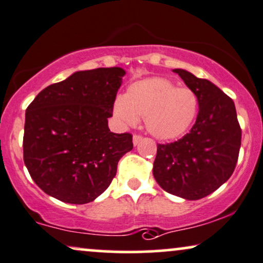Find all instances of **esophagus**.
<instances>
[{"label": "esophagus", "mask_w": 263, "mask_h": 263, "mask_svg": "<svg viewBox=\"0 0 263 263\" xmlns=\"http://www.w3.org/2000/svg\"><path fill=\"white\" fill-rule=\"evenodd\" d=\"M142 140V137L141 135H138V134H135L134 137H133V144L135 145V146H137V145L139 144V142H140Z\"/></svg>", "instance_id": "esophagus-1"}]
</instances>
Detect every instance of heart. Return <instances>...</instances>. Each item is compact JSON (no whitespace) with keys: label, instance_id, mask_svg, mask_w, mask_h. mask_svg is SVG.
<instances>
[{"label":"heart","instance_id":"1","mask_svg":"<svg viewBox=\"0 0 263 263\" xmlns=\"http://www.w3.org/2000/svg\"><path fill=\"white\" fill-rule=\"evenodd\" d=\"M199 101L189 87H178L164 78H148L132 84L124 97H117L113 112L126 125H135L139 117L152 137L173 140L181 137L195 121Z\"/></svg>","mask_w":263,"mask_h":263}]
</instances>
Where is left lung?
I'll list each match as a JSON object with an SVG mask.
<instances>
[{"label": "left lung", "mask_w": 263, "mask_h": 263, "mask_svg": "<svg viewBox=\"0 0 263 263\" xmlns=\"http://www.w3.org/2000/svg\"><path fill=\"white\" fill-rule=\"evenodd\" d=\"M195 92L199 113L191 130L178 141L158 144L154 177L162 189L186 200L218 189L235 170L241 128L233 100L207 79L174 69Z\"/></svg>", "instance_id": "obj_1"}]
</instances>
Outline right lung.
Segmentation results:
<instances>
[{"mask_svg":"<svg viewBox=\"0 0 263 263\" xmlns=\"http://www.w3.org/2000/svg\"><path fill=\"white\" fill-rule=\"evenodd\" d=\"M124 69L76 72L37 93L25 112L24 163L36 185L67 203L93 201L109 186L133 135L108 128Z\"/></svg>","mask_w":263,"mask_h":263,"instance_id":"1","label":"right lung"}]
</instances>
